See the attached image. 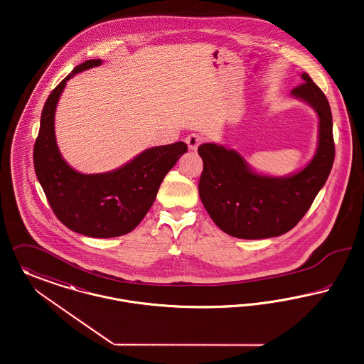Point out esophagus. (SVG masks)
<instances>
[{
  "mask_svg": "<svg viewBox=\"0 0 364 364\" xmlns=\"http://www.w3.org/2000/svg\"><path fill=\"white\" fill-rule=\"evenodd\" d=\"M185 141H186V144H188L189 151H197V148H198L200 144L203 142V138H201L200 135L193 133V134L188 135Z\"/></svg>",
  "mask_w": 364,
  "mask_h": 364,
  "instance_id": "1",
  "label": "esophagus"
}]
</instances>
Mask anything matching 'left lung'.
Returning <instances> with one entry per match:
<instances>
[{
  "mask_svg": "<svg viewBox=\"0 0 364 364\" xmlns=\"http://www.w3.org/2000/svg\"><path fill=\"white\" fill-rule=\"evenodd\" d=\"M291 96L306 101L319 116V144L315 157L300 173L274 178L250 171L244 159L223 146L203 144L204 167L200 198L215 225L232 237L260 240L293 229L312 205L334 161L333 117L325 93L303 74Z\"/></svg>",
  "mask_w": 364,
  "mask_h": 364,
  "instance_id": "1",
  "label": "left lung"
}]
</instances>
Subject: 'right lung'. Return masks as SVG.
Returning a JSON list of instances; mask_svg holds the SVG:
<instances>
[{"instance_id": "1", "label": "right lung", "mask_w": 364, "mask_h": 364, "mask_svg": "<svg viewBox=\"0 0 364 364\" xmlns=\"http://www.w3.org/2000/svg\"><path fill=\"white\" fill-rule=\"evenodd\" d=\"M100 64L98 58L79 64L48 97L34 145V168L50 208L64 226L87 237L112 238L139 225L164 176L188 152V145L181 141L151 148L112 173L85 175L73 170L58 152L56 105L70 77Z\"/></svg>"}]
</instances>
